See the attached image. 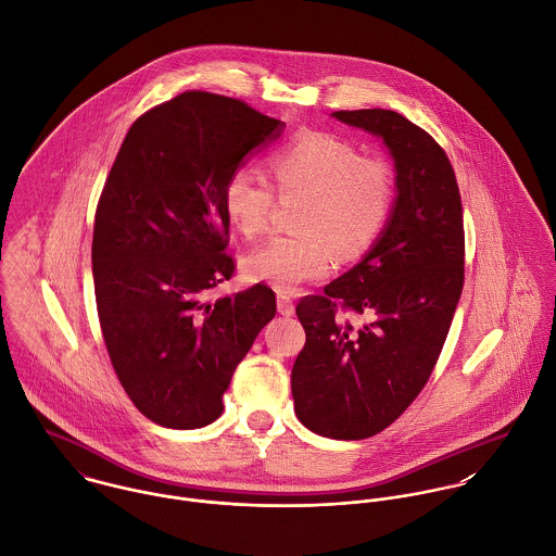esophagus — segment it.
I'll return each instance as SVG.
<instances>
[{"mask_svg": "<svg viewBox=\"0 0 556 556\" xmlns=\"http://www.w3.org/2000/svg\"><path fill=\"white\" fill-rule=\"evenodd\" d=\"M277 309H279L281 316H294V301L286 292H279L277 294Z\"/></svg>", "mask_w": 556, "mask_h": 556, "instance_id": "esophagus-1", "label": "esophagus"}]
</instances>
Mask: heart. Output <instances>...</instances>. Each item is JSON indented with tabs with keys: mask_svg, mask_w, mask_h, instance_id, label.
<instances>
[{
	"mask_svg": "<svg viewBox=\"0 0 556 556\" xmlns=\"http://www.w3.org/2000/svg\"><path fill=\"white\" fill-rule=\"evenodd\" d=\"M268 169L281 200L303 198L296 236H275L249 251L242 273L251 281L290 292L325 279L334 255L352 262L382 236L395 208V174L380 156L334 135L305 132L270 154ZM273 185L255 169L231 172L223 189L229 225L247 238L268 229L277 206Z\"/></svg>",
	"mask_w": 556,
	"mask_h": 556,
	"instance_id": "b5f03b06",
	"label": "heart"
}]
</instances>
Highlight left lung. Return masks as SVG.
Segmentation results:
<instances>
[{
  "label": "left lung",
  "instance_id": "8db88e82",
  "mask_svg": "<svg viewBox=\"0 0 556 556\" xmlns=\"http://www.w3.org/2000/svg\"><path fill=\"white\" fill-rule=\"evenodd\" d=\"M395 161L391 222L352 270L299 301L307 341L292 367L299 421L334 441L389 428L432 376L464 286V219L437 139L391 110L334 112Z\"/></svg>",
  "mask_w": 556,
  "mask_h": 556
}]
</instances>
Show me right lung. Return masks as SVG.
<instances>
[{"instance_id":"add662e5","label":"right lung","mask_w":556,"mask_h":556,"mask_svg":"<svg viewBox=\"0 0 556 556\" xmlns=\"http://www.w3.org/2000/svg\"><path fill=\"white\" fill-rule=\"evenodd\" d=\"M281 128L238 99L191 90L139 115L113 161L92 238L97 309L119 384L163 428L219 419L236 365L277 314L264 283L208 292L236 268L225 182Z\"/></svg>"}]
</instances>
